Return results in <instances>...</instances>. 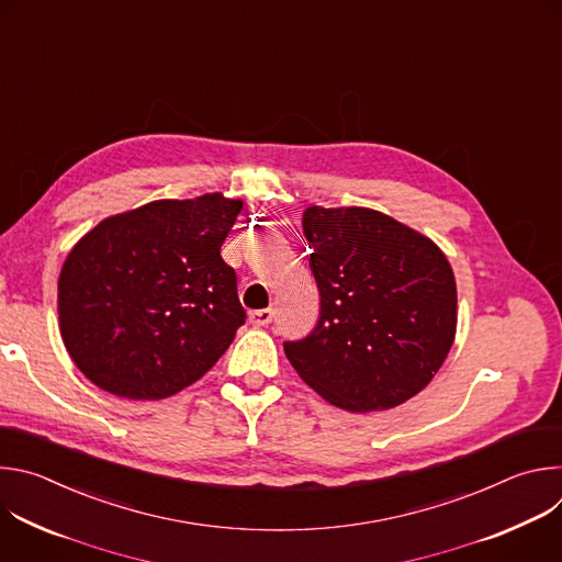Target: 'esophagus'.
<instances>
[{
	"label": "esophagus",
	"instance_id": "1",
	"mask_svg": "<svg viewBox=\"0 0 562 562\" xmlns=\"http://www.w3.org/2000/svg\"><path fill=\"white\" fill-rule=\"evenodd\" d=\"M249 319H251L254 327H267V325L271 323V319H273V308H258V311H251Z\"/></svg>",
	"mask_w": 562,
	"mask_h": 562
}]
</instances>
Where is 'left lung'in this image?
<instances>
[{
	"mask_svg": "<svg viewBox=\"0 0 562 562\" xmlns=\"http://www.w3.org/2000/svg\"><path fill=\"white\" fill-rule=\"evenodd\" d=\"M302 228L319 319L304 340L284 342L289 362L345 412L407 403L438 373L456 338L449 260L427 235L364 206H308Z\"/></svg>",
	"mask_w": 562,
	"mask_h": 562,
	"instance_id": "obj_1",
	"label": "left lung"
}]
</instances>
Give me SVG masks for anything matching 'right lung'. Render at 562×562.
<instances>
[{
    "mask_svg": "<svg viewBox=\"0 0 562 562\" xmlns=\"http://www.w3.org/2000/svg\"><path fill=\"white\" fill-rule=\"evenodd\" d=\"M243 200L204 193L111 215L70 249L57 282L64 347L100 389L169 397L228 349L247 313L220 249Z\"/></svg>",
    "mask_w": 562,
    "mask_h": 562,
    "instance_id": "1",
    "label": "right lung"
}]
</instances>
